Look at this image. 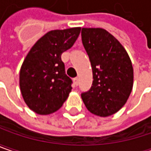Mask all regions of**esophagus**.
I'll use <instances>...</instances> for the list:
<instances>
[{
    "label": "esophagus",
    "mask_w": 151,
    "mask_h": 151,
    "mask_svg": "<svg viewBox=\"0 0 151 151\" xmlns=\"http://www.w3.org/2000/svg\"><path fill=\"white\" fill-rule=\"evenodd\" d=\"M73 82H74V84H75L76 86H78V78H73Z\"/></svg>",
    "instance_id": "esophagus-1"
}]
</instances>
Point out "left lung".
Wrapping results in <instances>:
<instances>
[{"mask_svg": "<svg viewBox=\"0 0 151 151\" xmlns=\"http://www.w3.org/2000/svg\"><path fill=\"white\" fill-rule=\"evenodd\" d=\"M82 43L93 72L91 88L81 94L93 114L108 116L125 105L133 88L134 69L126 50L103 29L83 28Z\"/></svg>", "mask_w": 151, "mask_h": 151, "instance_id": "left-lung-1", "label": "left lung"}]
</instances>
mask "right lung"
Masks as SVG:
<instances>
[{"label":"right lung","instance_id":"1","mask_svg":"<svg viewBox=\"0 0 151 151\" xmlns=\"http://www.w3.org/2000/svg\"><path fill=\"white\" fill-rule=\"evenodd\" d=\"M81 28L51 30L41 37L23 61L19 84L23 100L40 115L53 113L62 107L72 89L62 54L70 49Z\"/></svg>","mask_w":151,"mask_h":151}]
</instances>
